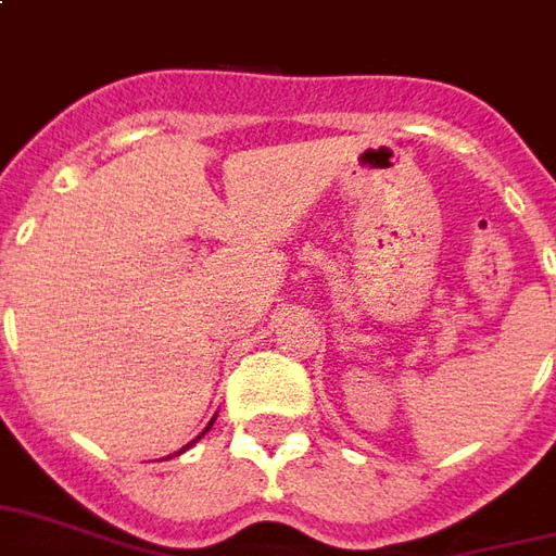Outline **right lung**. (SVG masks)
<instances>
[{"label":"right lung","mask_w":556,"mask_h":556,"mask_svg":"<svg viewBox=\"0 0 556 556\" xmlns=\"http://www.w3.org/2000/svg\"><path fill=\"white\" fill-rule=\"evenodd\" d=\"M211 425H214V419H211ZM211 425H207V428H204V431H211ZM204 431H202V433H204ZM202 433H199V437H202ZM199 437H195V440H199ZM195 440H193V442H195ZM193 442H190V445H193ZM190 445H184L181 452H187V448H190ZM181 452H178V454H181Z\"/></svg>","instance_id":"1"}]
</instances>
